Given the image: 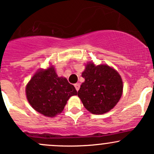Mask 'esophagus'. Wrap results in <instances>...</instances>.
Instances as JSON below:
<instances>
[{
    "mask_svg": "<svg viewBox=\"0 0 154 154\" xmlns=\"http://www.w3.org/2000/svg\"><path fill=\"white\" fill-rule=\"evenodd\" d=\"M74 87H75L76 90H77V91H79V89H80V85L79 83H76L74 84Z\"/></svg>",
    "mask_w": 154,
    "mask_h": 154,
    "instance_id": "34e87169",
    "label": "esophagus"
}]
</instances>
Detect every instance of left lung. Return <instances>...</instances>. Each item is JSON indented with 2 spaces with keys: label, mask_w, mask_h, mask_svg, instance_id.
<instances>
[{
  "label": "left lung",
  "mask_w": 154,
  "mask_h": 154,
  "mask_svg": "<svg viewBox=\"0 0 154 154\" xmlns=\"http://www.w3.org/2000/svg\"><path fill=\"white\" fill-rule=\"evenodd\" d=\"M85 79L77 96L84 107L93 114L100 115L112 109L121 99L123 82L117 71L107 65H86L82 73Z\"/></svg>",
  "instance_id": "left-lung-1"
}]
</instances>
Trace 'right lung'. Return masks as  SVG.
Returning a JSON list of instances; mask_svg holds the SVG:
<instances>
[{
    "label": "right lung",
    "instance_id": "add662e5",
    "mask_svg": "<svg viewBox=\"0 0 154 154\" xmlns=\"http://www.w3.org/2000/svg\"><path fill=\"white\" fill-rule=\"evenodd\" d=\"M77 94L74 85L58 77L52 66L36 72L26 86L28 102L35 110L47 117L61 112L69 98Z\"/></svg>",
    "mask_w": 154,
    "mask_h": 154
}]
</instances>
